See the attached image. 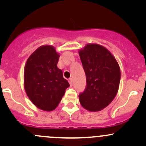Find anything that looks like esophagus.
Masks as SVG:
<instances>
[{"mask_svg": "<svg viewBox=\"0 0 146 146\" xmlns=\"http://www.w3.org/2000/svg\"><path fill=\"white\" fill-rule=\"evenodd\" d=\"M68 82H69V84H70V86H73V79H72V78H70L69 80H68Z\"/></svg>", "mask_w": 146, "mask_h": 146, "instance_id": "esophagus-1", "label": "esophagus"}]
</instances>
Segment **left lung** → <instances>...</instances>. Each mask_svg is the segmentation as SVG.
<instances>
[{
	"mask_svg": "<svg viewBox=\"0 0 146 146\" xmlns=\"http://www.w3.org/2000/svg\"><path fill=\"white\" fill-rule=\"evenodd\" d=\"M86 78V87L79 95L81 105L96 112L108 106L116 96L121 71L112 53L104 46L87 44L79 51Z\"/></svg>",
	"mask_w": 146,
	"mask_h": 146,
	"instance_id": "obj_1",
	"label": "left lung"
}]
</instances>
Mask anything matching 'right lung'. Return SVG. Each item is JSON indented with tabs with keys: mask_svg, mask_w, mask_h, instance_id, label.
I'll return each mask as SVG.
<instances>
[{
	"mask_svg": "<svg viewBox=\"0 0 146 146\" xmlns=\"http://www.w3.org/2000/svg\"><path fill=\"white\" fill-rule=\"evenodd\" d=\"M60 55L51 45L40 46L28 58L24 70V86L28 98L37 108L56 109L69 86L58 68Z\"/></svg>",
	"mask_w": 146,
	"mask_h": 146,
	"instance_id": "right-lung-1",
	"label": "right lung"
}]
</instances>
